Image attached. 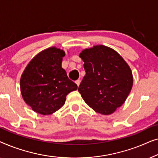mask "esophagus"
<instances>
[{"instance_id": "esophagus-1", "label": "esophagus", "mask_w": 158, "mask_h": 158, "mask_svg": "<svg viewBox=\"0 0 158 158\" xmlns=\"http://www.w3.org/2000/svg\"><path fill=\"white\" fill-rule=\"evenodd\" d=\"M75 83L77 84V86H79L80 83H81V81H80V80H77V81H75Z\"/></svg>"}]
</instances>
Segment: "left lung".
I'll list each match as a JSON object with an SVG mask.
<instances>
[{
	"label": "left lung",
	"instance_id": "left-lung-1",
	"mask_svg": "<svg viewBox=\"0 0 158 158\" xmlns=\"http://www.w3.org/2000/svg\"><path fill=\"white\" fill-rule=\"evenodd\" d=\"M79 57L85 71L78 91L97 113L110 115L125 102L133 85L131 68L114 49L104 45L84 49Z\"/></svg>",
	"mask_w": 158,
	"mask_h": 158
}]
</instances>
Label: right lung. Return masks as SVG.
Instances as JSON below:
<instances>
[{"label":"right lung","instance_id":"right-lung-1","mask_svg":"<svg viewBox=\"0 0 158 158\" xmlns=\"http://www.w3.org/2000/svg\"><path fill=\"white\" fill-rule=\"evenodd\" d=\"M64 55L62 49L55 47L45 49L29 62L21 75L23 99L36 113L54 114L63 106L67 95L77 89L62 68Z\"/></svg>","mask_w":158,"mask_h":158}]
</instances>
